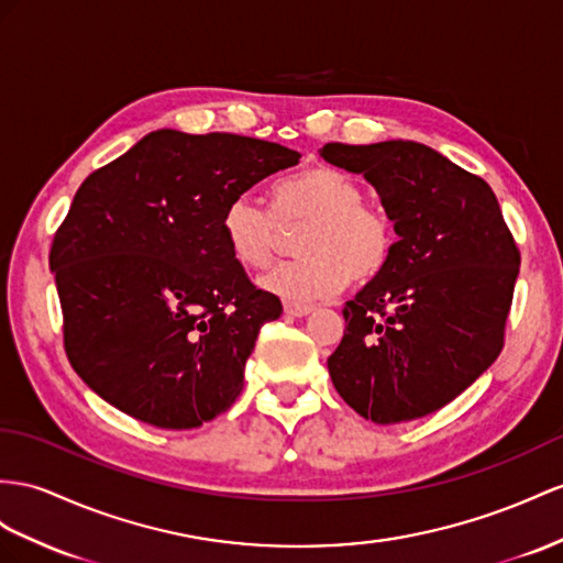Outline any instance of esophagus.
Masks as SVG:
<instances>
[{"instance_id":"esophagus-1","label":"esophagus","mask_w":563,"mask_h":563,"mask_svg":"<svg viewBox=\"0 0 563 563\" xmlns=\"http://www.w3.org/2000/svg\"><path fill=\"white\" fill-rule=\"evenodd\" d=\"M313 311V307H307V305H290V301H285V313L287 316H295V319H305V316H309Z\"/></svg>"}]
</instances>
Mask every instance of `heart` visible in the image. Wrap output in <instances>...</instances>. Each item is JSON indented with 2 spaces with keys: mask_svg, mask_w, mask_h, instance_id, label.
Instances as JSON below:
<instances>
[{
  "mask_svg": "<svg viewBox=\"0 0 563 563\" xmlns=\"http://www.w3.org/2000/svg\"><path fill=\"white\" fill-rule=\"evenodd\" d=\"M362 199V187L342 170L313 166L273 187V211L254 195L230 199L221 233L240 266L264 268L276 250L278 223H307L295 247L301 258L271 268L258 285L290 305H311L338 295L350 280L376 278L390 262V219Z\"/></svg>",
  "mask_w": 563,
  "mask_h": 563,
  "instance_id": "heart-1",
  "label": "heart"
}]
</instances>
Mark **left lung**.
<instances>
[{"label": "left lung", "mask_w": 563, "mask_h": 563, "mask_svg": "<svg viewBox=\"0 0 563 563\" xmlns=\"http://www.w3.org/2000/svg\"><path fill=\"white\" fill-rule=\"evenodd\" d=\"M321 156L373 185L397 233L390 262L342 309L330 378L366 421L421 419L495 364L521 256L489 185L432 147L330 142Z\"/></svg>", "instance_id": "obj_1"}]
</instances>
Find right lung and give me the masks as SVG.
<instances>
[{
    "label": "right lung",
    "mask_w": 563,
    "mask_h": 563,
    "mask_svg": "<svg viewBox=\"0 0 563 563\" xmlns=\"http://www.w3.org/2000/svg\"><path fill=\"white\" fill-rule=\"evenodd\" d=\"M301 154L154 131L80 185L49 252L70 366L111 407L166 430L233 407L264 323L283 313L228 252V201Z\"/></svg>",
    "instance_id": "obj_1"
}]
</instances>
